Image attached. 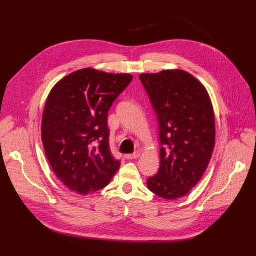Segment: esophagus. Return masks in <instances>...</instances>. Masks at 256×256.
Returning <instances> with one entry per match:
<instances>
[{"label": "esophagus", "mask_w": 256, "mask_h": 256, "mask_svg": "<svg viewBox=\"0 0 256 256\" xmlns=\"http://www.w3.org/2000/svg\"><path fill=\"white\" fill-rule=\"evenodd\" d=\"M126 156H128V158H137L140 156V152H132V154H128Z\"/></svg>", "instance_id": "34e87169"}]
</instances>
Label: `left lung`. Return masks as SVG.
<instances>
[{
    "label": "left lung",
    "mask_w": 256,
    "mask_h": 256,
    "mask_svg": "<svg viewBox=\"0 0 256 256\" xmlns=\"http://www.w3.org/2000/svg\"><path fill=\"white\" fill-rule=\"evenodd\" d=\"M160 130V168L147 188L173 200L189 193L202 178L214 146V115L206 87L191 74L166 70L141 74Z\"/></svg>",
    "instance_id": "1"
}]
</instances>
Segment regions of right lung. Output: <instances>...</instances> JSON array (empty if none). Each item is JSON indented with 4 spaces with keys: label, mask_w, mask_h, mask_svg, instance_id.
<instances>
[{
    "label": "right lung",
    "mask_w": 256,
    "mask_h": 256,
    "mask_svg": "<svg viewBox=\"0 0 256 256\" xmlns=\"http://www.w3.org/2000/svg\"><path fill=\"white\" fill-rule=\"evenodd\" d=\"M132 80L130 74L88 67L52 88L42 113V140L52 171L70 191L92 194L117 172L120 160L110 150L108 111Z\"/></svg>",
    "instance_id": "1"
}]
</instances>
